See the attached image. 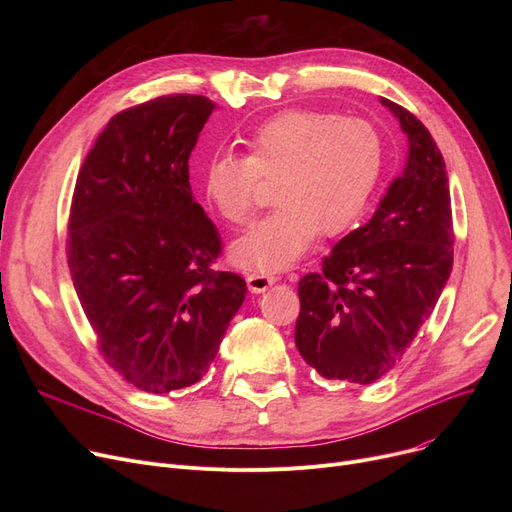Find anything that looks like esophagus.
<instances>
[{
    "mask_svg": "<svg viewBox=\"0 0 512 512\" xmlns=\"http://www.w3.org/2000/svg\"><path fill=\"white\" fill-rule=\"evenodd\" d=\"M278 278L270 276V274H249L247 276V286L251 292H265L272 284H276Z\"/></svg>",
    "mask_w": 512,
    "mask_h": 512,
    "instance_id": "34e87169",
    "label": "esophagus"
}]
</instances>
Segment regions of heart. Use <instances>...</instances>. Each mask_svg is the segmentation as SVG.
<instances>
[{
  "label": "heart",
  "instance_id": "obj_1",
  "mask_svg": "<svg viewBox=\"0 0 512 512\" xmlns=\"http://www.w3.org/2000/svg\"><path fill=\"white\" fill-rule=\"evenodd\" d=\"M249 155L220 151L203 168V195L232 224L251 218L261 180L276 182L274 209L230 245L245 270L280 272L299 261L317 232L336 236L359 218L380 180L384 141L369 120L288 110L247 137Z\"/></svg>",
  "mask_w": 512,
  "mask_h": 512
}]
</instances>
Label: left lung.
<instances>
[{"label": "left lung", "mask_w": 512, "mask_h": 512, "mask_svg": "<svg viewBox=\"0 0 512 512\" xmlns=\"http://www.w3.org/2000/svg\"><path fill=\"white\" fill-rule=\"evenodd\" d=\"M409 139L402 176L373 218L301 278L294 342L328 380L373 384L405 357L450 278L454 228L444 157L405 107L380 99Z\"/></svg>", "instance_id": "obj_1"}]
</instances>
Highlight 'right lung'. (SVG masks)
Instances as JSON below:
<instances>
[{"label":"right lung","instance_id":"obj_1","mask_svg":"<svg viewBox=\"0 0 512 512\" xmlns=\"http://www.w3.org/2000/svg\"><path fill=\"white\" fill-rule=\"evenodd\" d=\"M215 110L164 95L116 114L78 172L66 255L97 348L149 394L197 384L247 282L215 272L218 228L193 199L188 157Z\"/></svg>","mask_w":512,"mask_h":512}]
</instances>
